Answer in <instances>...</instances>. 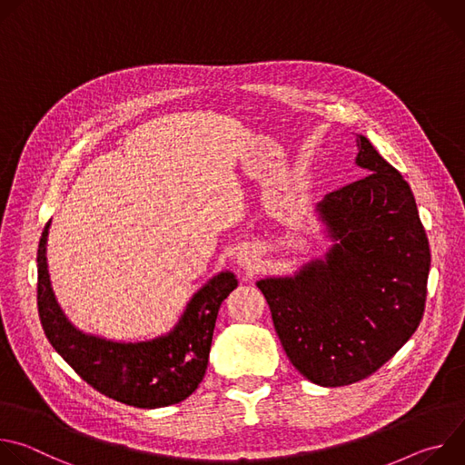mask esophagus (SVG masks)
<instances>
[{"mask_svg":"<svg viewBox=\"0 0 465 465\" xmlns=\"http://www.w3.org/2000/svg\"><path fill=\"white\" fill-rule=\"evenodd\" d=\"M257 261H259V257L255 255V252H252V250H248V248H244V250H241V252L237 253V262L241 264V267L252 269V267H255Z\"/></svg>","mask_w":465,"mask_h":465,"instance_id":"1","label":"esophagus"}]
</instances>
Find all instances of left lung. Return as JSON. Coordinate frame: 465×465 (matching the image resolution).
<instances>
[{
  "instance_id": "left-lung-1",
  "label": "left lung",
  "mask_w": 465,
  "mask_h": 465,
  "mask_svg": "<svg viewBox=\"0 0 465 465\" xmlns=\"http://www.w3.org/2000/svg\"><path fill=\"white\" fill-rule=\"evenodd\" d=\"M357 147L368 174L316 204L333 244L294 276L255 283L289 361L320 386L377 371L425 311L430 250L411 185L368 138L357 136Z\"/></svg>"
}]
</instances>
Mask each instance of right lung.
<instances>
[{"label": "right lung", "mask_w": 465, "mask_h": 465, "mask_svg": "<svg viewBox=\"0 0 465 465\" xmlns=\"http://www.w3.org/2000/svg\"><path fill=\"white\" fill-rule=\"evenodd\" d=\"M38 244V314L54 351L90 386L112 400L160 409L183 401L204 379L221 303L237 287L233 272H221L189 300L167 335L143 342H115L77 329L62 312L47 272V233Z\"/></svg>", "instance_id": "1"}]
</instances>
